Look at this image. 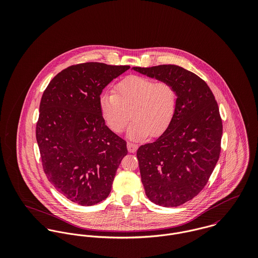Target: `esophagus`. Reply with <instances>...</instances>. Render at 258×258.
<instances>
[{
  "mask_svg": "<svg viewBox=\"0 0 258 258\" xmlns=\"http://www.w3.org/2000/svg\"><path fill=\"white\" fill-rule=\"evenodd\" d=\"M127 148H128V151H129L130 153H134V152L137 150L138 145L135 144V143H132V142H128V143H127Z\"/></svg>",
  "mask_w": 258,
  "mask_h": 258,
  "instance_id": "1",
  "label": "esophagus"
}]
</instances>
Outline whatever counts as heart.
Segmentation results:
<instances>
[{"mask_svg": "<svg viewBox=\"0 0 258 258\" xmlns=\"http://www.w3.org/2000/svg\"><path fill=\"white\" fill-rule=\"evenodd\" d=\"M178 93L169 81H155L144 76H129L118 82L114 93H104L100 97L101 115L114 133L128 128L132 139L145 138L149 134L158 136L172 122L177 109Z\"/></svg>", "mask_w": 258, "mask_h": 258, "instance_id": "heart-1", "label": "heart"}]
</instances>
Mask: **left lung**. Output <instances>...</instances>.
<instances>
[{
  "mask_svg": "<svg viewBox=\"0 0 258 258\" xmlns=\"http://www.w3.org/2000/svg\"><path fill=\"white\" fill-rule=\"evenodd\" d=\"M177 89L178 103L166 131L140 146L137 158L148 199L162 207H179L208 183L221 153L222 122L208 84L181 67L133 68Z\"/></svg>",
  "mask_w": 258,
  "mask_h": 258,
  "instance_id": "8db88e82",
  "label": "left lung"
}]
</instances>
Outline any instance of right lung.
<instances>
[{"mask_svg": "<svg viewBox=\"0 0 258 258\" xmlns=\"http://www.w3.org/2000/svg\"><path fill=\"white\" fill-rule=\"evenodd\" d=\"M129 69L72 66L51 79L41 96L36 136L43 171L57 191L80 206L109 196L127 155L126 141L105 125L99 101L105 86Z\"/></svg>", "mask_w": 258, "mask_h": 258, "instance_id": "obj_1", "label": "right lung"}]
</instances>
